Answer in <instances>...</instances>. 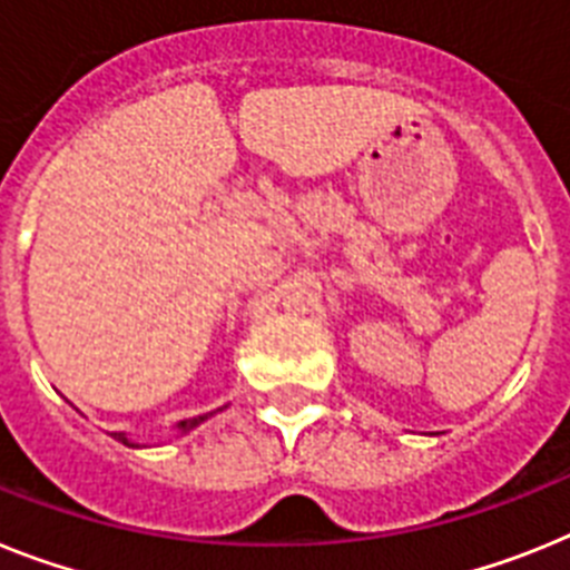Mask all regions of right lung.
<instances>
[{"mask_svg": "<svg viewBox=\"0 0 570 570\" xmlns=\"http://www.w3.org/2000/svg\"><path fill=\"white\" fill-rule=\"evenodd\" d=\"M203 420H208V414H203V417H190V420H181V423H179V432H190V429H196V425L203 423ZM115 440H121L124 446H136V443H132V440L127 438V434H121V432L115 434Z\"/></svg>", "mask_w": 570, "mask_h": 570, "instance_id": "add662e5", "label": "right lung"}]
</instances>
